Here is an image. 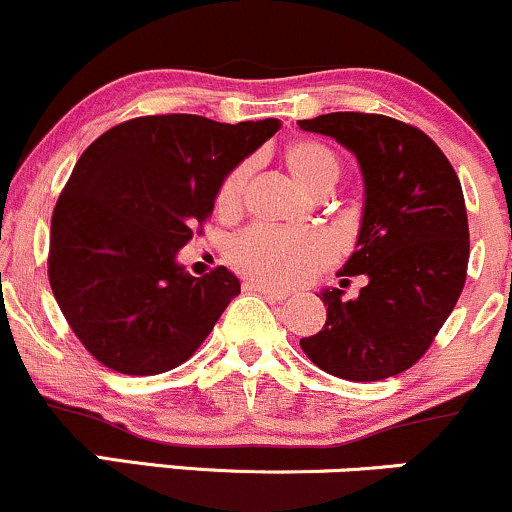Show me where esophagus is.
Instances as JSON below:
<instances>
[{
    "instance_id": "1",
    "label": "esophagus",
    "mask_w": 512,
    "mask_h": 512,
    "mask_svg": "<svg viewBox=\"0 0 512 512\" xmlns=\"http://www.w3.org/2000/svg\"><path fill=\"white\" fill-rule=\"evenodd\" d=\"M244 290L258 292V295H263L266 300H273V302H283L287 297V292L275 290V287H268V285H261V283H244Z\"/></svg>"
}]
</instances>
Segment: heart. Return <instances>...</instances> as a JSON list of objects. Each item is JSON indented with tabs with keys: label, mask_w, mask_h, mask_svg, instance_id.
Wrapping results in <instances>:
<instances>
[{
	"label": "heart",
	"mask_w": 512,
	"mask_h": 512,
	"mask_svg": "<svg viewBox=\"0 0 512 512\" xmlns=\"http://www.w3.org/2000/svg\"><path fill=\"white\" fill-rule=\"evenodd\" d=\"M283 162L307 191L326 193L341 176V162L321 142L297 140L285 147ZM249 181V164L234 166L217 188V208L237 212ZM338 244L321 229H275L249 227L227 246V258L239 273L268 287L300 285L331 266Z\"/></svg>",
	"instance_id": "1"
}]
</instances>
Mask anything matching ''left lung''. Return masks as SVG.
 <instances>
[{"mask_svg": "<svg viewBox=\"0 0 512 512\" xmlns=\"http://www.w3.org/2000/svg\"><path fill=\"white\" fill-rule=\"evenodd\" d=\"M358 159L365 208L358 244L341 275H365L355 300L321 292L324 329L302 338L314 365L350 382H377L423 358L462 295L469 263L459 179L423 130L377 113L297 120Z\"/></svg>", "mask_w": 512, "mask_h": 512, "instance_id": "8db88e82", "label": "left lung"}]
</instances>
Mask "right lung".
I'll return each instance as SVG.
<instances>
[{"label":"right lung","mask_w":512,"mask_h":512,"mask_svg":"<svg viewBox=\"0 0 512 512\" xmlns=\"http://www.w3.org/2000/svg\"><path fill=\"white\" fill-rule=\"evenodd\" d=\"M278 130L275 118L169 113L125 120L84 149L53 210L48 278L101 365L159 375L208 338L239 280L225 266L193 278L176 254L212 215L222 179Z\"/></svg>","instance_id":"add662e5"}]
</instances>
